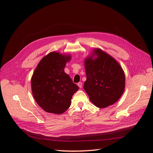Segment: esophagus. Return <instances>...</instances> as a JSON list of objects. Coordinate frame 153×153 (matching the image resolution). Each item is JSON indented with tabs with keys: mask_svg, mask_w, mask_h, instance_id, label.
Instances as JSON below:
<instances>
[{
	"mask_svg": "<svg viewBox=\"0 0 153 153\" xmlns=\"http://www.w3.org/2000/svg\"><path fill=\"white\" fill-rule=\"evenodd\" d=\"M77 85H78V86L80 88H82V82H78Z\"/></svg>",
	"mask_w": 153,
	"mask_h": 153,
	"instance_id": "1",
	"label": "esophagus"
}]
</instances>
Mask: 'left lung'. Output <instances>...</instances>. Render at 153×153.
Here are the masks:
<instances>
[{"label": "left lung", "instance_id": "8db88e82", "mask_svg": "<svg viewBox=\"0 0 153 153\" xmlns=\"http://www.w3.org/2000/svg\"><path fill=\"white\" fill-rule=\"evenodd\" d=\"M94 56L97 57L94 59ZM84 63L87 80L84 88L92 103L98 108L115 103L121 98L125 87V76L121 66L100 49H95Z\"/></svg>", "mask_w": 153, "mask_h": 153}]
</instances>
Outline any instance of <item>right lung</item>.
Returning a JSON list of instances; mask_svg holds the SVG:
<instances>
[{"mask_svg":"<svg viewBox=\"0 0 153 153\" xmlns=\"http://www.w3.org/2000/svg\"><path fill=\"white\" fill-rule=\"evenodd\" d=\"M69 55L53 52L46 55L37 66L31 78L34 98L40 107L49 113L61 114L71 105L78 87L64 72Z\"/></svg>","mask_w":153,"mask_h":153,"instance_id":"1","label":"right lung"}]
</instances>
